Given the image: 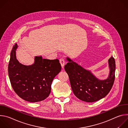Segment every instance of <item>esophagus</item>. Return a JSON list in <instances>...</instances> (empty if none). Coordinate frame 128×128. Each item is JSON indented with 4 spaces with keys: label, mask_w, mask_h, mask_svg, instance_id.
Segmentation results:
<instances>
[{
    "label": "esophagus",
    "mask_w": 128,
    "mask_h": 128,
    "mask_svg": "<svg viewBox=\"0 0 128 128\" xmlns=\"http://www.w3.org/2000/svg\"><path fill=\"white\" fill-rule=\"evenodd\" d=\"M60 63L61 65V66L62 68L64 67V65H65V60L63 58H61L60 59Z\"/></svg>",
    "instance_id": "1"
}]
</instances>
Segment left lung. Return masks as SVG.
<instances>
[{
	"mask_svg": "<svg viewBox=\"0 0 128 128\" xmlns=\"http://www.w3.org/2000/svg\"><path fill=\"white\" fill-rule=\"evenodd\" d=\"M68 63L64 69L75 96L86 102H94L105 97L110 92L115 78L116 63L112 56L108 60L110 72L108 78L100 80L90 71L86 70L76 63L67 58Z\"/></svg>",
	"mask_w": 128,
	"mask_h": 128,
	"instance_id": "8db88e82",
	"label": "left lung"
}]
</instances>
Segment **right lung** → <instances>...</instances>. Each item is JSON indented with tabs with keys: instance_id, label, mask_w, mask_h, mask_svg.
<instances>
[{
	"instance_id": "1",
	"label": "right lung",
	"mask_w": 128,
	"mask_h": 128,
	"mask_svg": "<svg viewBox=\"0 0 128 128\" xmlns=\"http://www.w3.org/2000/svg\"><path fill=\"white\" fill-rule=\"evenodd\" d=\"M16 44L12 50L8 66L10 84L15 93L20 98L30 102L46 99L51 91L52 82L61 71L58 59L48 60L35 56L34 63L24 65L18 61Z\"/></svg>"
}]
</instances>
